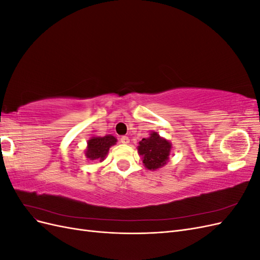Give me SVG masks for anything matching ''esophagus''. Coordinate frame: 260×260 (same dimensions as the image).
Masks as SVG:
<instances>
[{
	"label": "esophagus",
	"mask_w": 260,
	"mask_h": 260,
	"mask_svg": "<svg viewBox=\"0 0 260 260\" xmlns=\"http://www.w3.org/2000/svg\"><path fill=\"white\" fill-rule=\"evenodd\" d=\"M120 142H121L122 144H128V143L130 142V140H129V138H128V137L123 136V137H121V138H120Z\"/></svg>",
	"instance_id": "34e87169"
}]
</instances>
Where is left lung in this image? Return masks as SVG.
<instances>
[{"label": "left lung", "mask_w": 260, "mask_h": 260, "mask_svg": "<svg viewBox=\"0 0 260 260\" xmlns=\"http://www.w3.org/2000/svg\"><path fill=\"white\" fill-rule=\"evenodd\" d=\"M139 144V154L142 155L143 162L147 169H158L167 162L171 144L156 132L152 133L147 139H142Z\"/></svg>", "instance_id": "1"}]
</instances>
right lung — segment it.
Instances as JSON below:
<instances>
[{"mask_svg":"<svg viewBox=\"0 0 260 260\" xmlns=\"http://www.w3.org/2000/svg\"><path fill=\"white\" fill-rule=\"evenodd\" d=\"M116 142L117 140L113 136L92 138L88 142L85 156L90 160H103L109 151V147L116 144Z\"/></svg>","mask_w":260,"mask_h":260,"instance_id":"add662e5","label":"right lung"}]
</instances>
